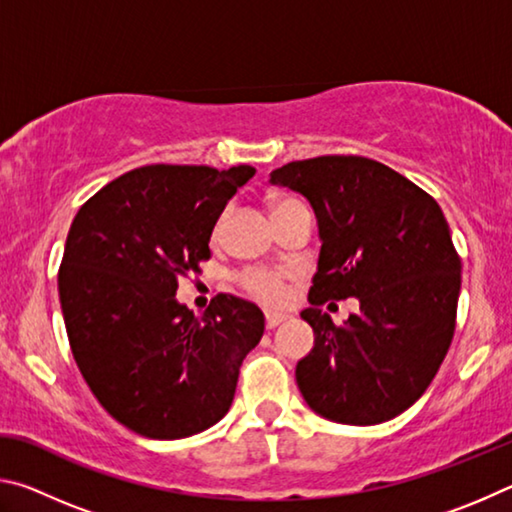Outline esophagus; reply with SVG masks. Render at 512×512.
<instances>
[{"instance_id":"obj_1","label":"esophagus","mask_w":512,"mask_h":512,"mask_svg":"<svg viewBox=\"0 0 512 512\" xmlns=\"http://www.w3.org/2000/svg\"><path fill=\"white\" fill-rule=\"evenodd\" d=\"M287 318L289 316L282 314V311H266V327L273 329V327H277L280 323H284V320H287Z\"/></svg>"}]
</instances>
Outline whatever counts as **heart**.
<instances>
[{
    "instance_id": "1",
    "label": "heart",
    "mask_w": 512,
    "mask_h": 512,
    "mask_svg": "<svg viewBox=\"0 0 512 512\" xmlns=\"http://www.w3.org/2000/svg\"><path fill=\"white\" fill-rule=\"evenodd\" d=\"M296 198H280V201H275V207H280L284 203H293ZM216 230H219V225H216ZM246 287L250 289V293H255L257 298H262L266 302H280L284 296H287V291H284V282H282V273H273V271H253L246 275Z\"/></svg>"
}]
</instances>
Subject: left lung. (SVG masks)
<instances>
[{
    "label": "left lung",
    "mask_w": 512,
    "mask_h": 512,
    "mask_svg": "<svg viewBox=\"0 0 512 512\" xmlns=\"http://www.w3.org/2000/svg\"><path fill=\"white\" fill-rule=\"evenodd\" d=\"M271 183L309 201L318 223L311 307L300 316L314 348L296 366L307 406L339 424H381L420 400L456 327L461 259L433 198L386 164L320 155L271 171ZM357 297L336 328L317 309Z\"/></svg>",
    "instance_id": "obj_1"
}]
</instances>
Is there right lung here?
Wrapping results in <instances>:
<instances>
[{
  "instance_id": "right-lung-1",
  "label": "right lung",
  "mask_w": 512,
  "mask_h": 512,
  "mask_svg": "<svg viewBox=\"0 0 512 512\" xmlns=\"http://www.w3.org/2000/svg\"><path fill=\"white\" fill-rule=\"evenodd\" d=\"M248 164H149L99 189L65 241L58 296L83 379L140 436L178 440L228 413L239 368L264 334L255 302L219 293L205 316L178 302V275L210 257L216 221Z\"/></svg>"
}]
</instances>
